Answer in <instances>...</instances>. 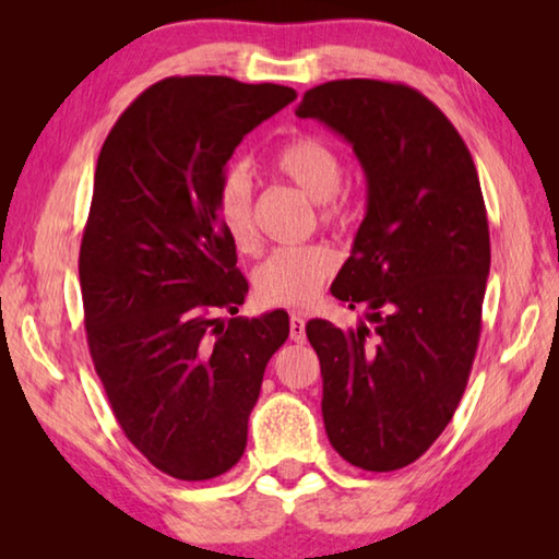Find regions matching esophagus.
<instances>
[{
  "label": "esophagus",
  "mask_w": 559,
  "mask_h": 559,
  "mask_svg": "<svg viewBox=\"0 0 559 559\" xmlns=\"http://www.w3.org/2000/svg\"><path fill=\"white\" fill-rule=\"evenodd\" d=\"M290 340L293 343H306V320L300 316H290Z\"/></svg>",
  "instance_id": "obj_1"
}]
</instances>
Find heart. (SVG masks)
Masks as SVG:
<instances>
[{"mask_svg": "<svg viewBox=\"0 0 559 559\" xmlns=\"http://www.w3.org/2000/svg\"><path fill=\"white\" fill-rule=\"evenodd\" d=\"M271 165L276 173L298 187L308 200L318 204L323 224L343 219L337 189L343 182V165L333 147L323 140L300 135L288 140L273 153ZM216 214L229 241L239 251L257 249V226H253V189L246 169L234 167L224 175L216 192ZM337 257L325 243H306L278 249L261 263L253 276L257 296L266 306L306 308L318 298L323 283L333 276Z\"/></svg>", "mask_w": 559, "mask_h": 559, "instance_id": "1", "label": "heart"}]
</instances>
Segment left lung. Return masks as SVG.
I'll list each match as a JSON object with an SVG mask.
<instances>
[{
    "label": "left lung",
    "instance_id": "obj_1",
    "mask_svg": "<svg viewBox=\"0 0 559 559\" xmlns=\"http://www.w3.org/2000/svg\"><path fill=\"white\" fill-rule=\"evenodd\" d=\"M353 145L367 210L333 283L357 328L310 320L333 449L365 471L414 463L447 429L480 337L490 236L476 165L451 120L402 83L330 81L296 108Z\"/></svg>",
    "mask_w": 559,
    "mask_h": 559
}]
</instances>
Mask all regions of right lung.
Returning a JSON list of instances; mask_svg holds the SVG:
<instances>
[{"instance_id": "right-lung-1", "label": "right lung", "mask_w": 559, "mask_h": 559, "mask_svg": "<svg viewBox=\"0 0 559 559\" xmlns=\"http://www.w3.org/2000/svg\"><path fill=\"white\" fill-rule=\"evenodd\" d=\"M296 100L276 83L185 75L130 103L98 155L79 276L93 365L118 424L167 476L206 480L241 459L288 313H239L249 283L216 214L246 132Z\"/></svg>"}]
</instances>
